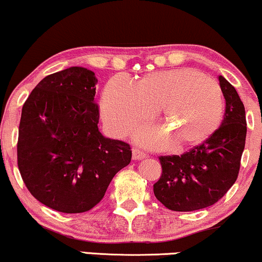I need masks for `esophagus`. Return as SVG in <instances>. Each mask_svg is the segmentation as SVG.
Returning <instances> with one entry per match:
<instances>
[{
    "instance_id": "obj_1",
    "label": "esophagus",
    "mask_w": 262,
    "mask_h": 262,
    "mask_svg": "<svg viewBox=\"0 0 262 262\" xmlns=\"http://www.w3.org/2000/svg\"><path fill=\"white\" fill-rule=\"evenodd\" d=\"M146 157H147V154L144 153V151H142L141 149H138V148H134V149H132V159L134 160L144 159Z\"/></svg>"
}]
</instances>
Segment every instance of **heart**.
<instances>
[{
    "instance_id": "1",
    "label": "heart",
    "mask_w": 262,
    "mask_h": 262,
    "mask_svg": "<svg viewBox=\"0 0 262 262\" xmlns=\"http://www.w3.org/2000/svg\"><path fill=\"white\" fill-rule=\"evenodd\" d=\"M159 109L164 131L176 146L200 143L221 124L224 93L219 82L190 68L151 73L132 85L112 79L102 98V114L113 134L124 136ZM136 140L148 147L167 141L161 130L141 128Z\"/></svg>"
}]
</instances>
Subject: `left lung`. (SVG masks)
Instances as JSON below:
<instances>
[{
  "label": "left lung",
  "mask_w": 262,
  "mask_h": 262,
  "mask_svg": "<svg viewBox=\"0 0 262 262\" xmlns=\"http://www.w3.org/2000/svg\"><path fill=\"white\" fill-rule=\"evenodd\" d=\"M226 106L220 127L203 143L181 156H161L156 198L172 211H194L214 205L233 186L239 173L247 137L243 102L233 86L219 76Z\"/></svg>",
  "instance_id": "left-lung-1"
}]
</instances>
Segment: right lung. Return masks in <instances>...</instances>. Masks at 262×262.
Segmentation results:
<instances>
[{
  "label": "right lung",
  "mask_w": 262,
  "mask_h": 262,
  "mask_svg": "<svg viewBox=\"0 0 262 262\" xmlns=\"http://www.w3.org/2000/svg\"><path fill=\"white\" fill-rule=\"evenodd\" d=\"M96 83L91 70L72 67L42 79L23 105L19 172L29 192L56 211L95 208L131 161L130 144L98 130Z\"/></svg>",
  "instance_id": "add662e5"
}]
</instances>
